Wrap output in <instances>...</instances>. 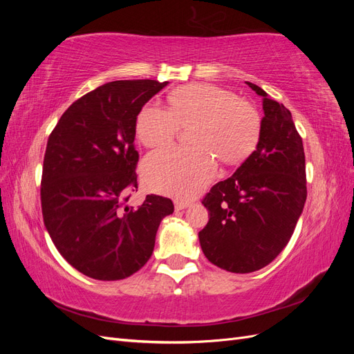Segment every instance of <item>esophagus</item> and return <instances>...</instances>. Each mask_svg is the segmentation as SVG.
I'll return each instance as SVG.
<instances>
[{
	"label": "esophagus",
	"mask_w": 354,
	"mask_h": 354,
	"mask_svg": "<svg viewBox=\"0 0 354 354\" xmlns=\"http://www.w3.org/2000/svg\"><path fill=\"white\" fill-rule=\"evenodd\" d=\"M189 205H190V203H189V202H186V201H178V199H177V201L174 202V207H176V209H177V211L186 209Z\"/></svg>",
	"instance_id": "obj_1"
}]
</instances>
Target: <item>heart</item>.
Listing matches in <instances>:
<instances>
[{
    "label": "heart",
    "instance_id": "b5f03b06",
    "mask_svg": "<svg viewBox=\"0 0 354 354\" xmlns=\"http://www.w3.org/2000/svg\"><path fill=\"white\" fill-rule=\"evenodd\" d=\"M178 128H190L189 149H167L143 162L146 186L177 199H192L217 174V160L236 165L260 142L261 116L250 102L211 84H192L171 93L168 111L146 104L136 133L146 147L173 143Z\"/></svg>",
    "mask_w": 354,
    "mask_h": 354
}]
</instances>
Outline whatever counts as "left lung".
I'll list each match as a JSON object with an SVG mask.
<instances>
[{
    "instance_id": "obj_1",
    "label": "left lung",
    "mask_w": 354,
    "mask_h": 354,
    "mask_svg": "<svg viewBox=\"0 0 354 354\" xmlns=\"http://www.w3.org/2000/svg\"><path fill=\"white\" fill-rule=\"evenodd\" d=\"M263 97L255 151L202 201L209 220L199 232L207 259L223 270L251 273L272 263L291 239L306 198V156L292 115L252 82Z\"/></svg>"
}]
</instances>
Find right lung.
<instances>
[{
  "label": "right lung",
  "mask_w": 354,
  "mask_h": 354,
  "mask_svg": "<svg viewBox=\"0 0 354 354\" xmlns=\"http://www.w3.org/2000/svg\"><path fill=\"white\" fill-rule=\"evenodd\" d=\"M168 81H112L73 102L48 137L41 207L53 243L72 267L97 281L131 276L151 259L173 201L137 189L136 121Z\"/></svg>",
  "instance_id": "add662e5"
}]
</instances>
